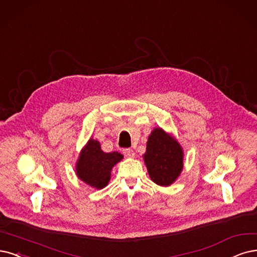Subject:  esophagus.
I'll list each match as a JSON object with an SVG mask.
<instances>
[{"instance_id":"esophagus-1","label":"esophagus","mask_w":257,"mask_h":257,"mask_svg":"<svg viewBox=\"0 0 257 257\" xmlns=\"http://www.w3.org/2000/svg\"><path fill=\"white\" fill-rule=\"evenodd\" d=\"M122 154H123V156L127 157V158H134L135 157V151L130 149V148L122 149Z\"/></svg>"}]
</instances>
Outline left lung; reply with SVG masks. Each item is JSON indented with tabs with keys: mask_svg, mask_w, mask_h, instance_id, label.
<instances>
[{
	"mask_svg": "<svg viewBox=\"0 0 257 257\" xmlns=\"http://www.w3.org/2000/svg\"><path fill=\"white\" fill-rule=\"evenodd\" d=\"M144 160L151 180L162 186L172 184L183 168L181 147L161 128L149 136Z\"/></svg>",
	"mask_w": 257,
	"mask_h": 257,
	"instance_id": "8db88e82",
	"label": "left lung"
}]
</instances>
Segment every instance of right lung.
Listing matches in <instances>:
<instances>
[{"mask_svg":"<svg viewBox=\"0 0 257 257\" xmlns=\"http://www.w3.org/2000/svg\"><path fill=\"white\" fill-rule=\"evenodd\" d=\"M121 159L122 156L117 151L103 153L99 142L91 139L80 153L76 173L83 182L95 188H102L109 182L112 167Z\"/></svg>","mask_w":257,"mask_h":257,"instance_id":"obj_1","label":"right lung"}]
</instances>
